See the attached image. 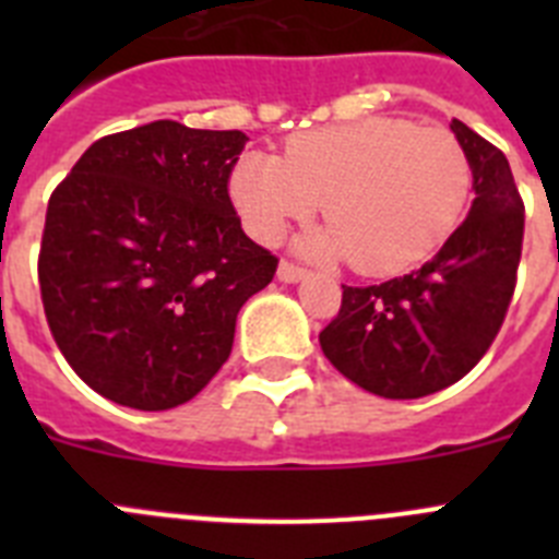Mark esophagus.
Instances as JSON below:
<instances>
[{"mask_svg":"<svg viewBox=\"0 0 559 559\" xmlns=\"http://www.w3.org/2000/svg\"><path fill=\"white\" fill-rule=\"evenodd\" d=\"M276 276H280L283 283H299V280H305V276H308V271L299 269V265H294V263H288V260H283V263H280V269H276Z\"/></svg>","mask_w":559,"mask_h":559,"instance_id":"34e87169","label":"esophagus"}]
</instances>
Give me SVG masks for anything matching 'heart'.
I'll return each mask as SVG.
<instances>
[{
  "label": "heart",
  "mask_w": 559,
  "mask_h": 559,
  "mask_svg": "<svg viewBox=\"0 0 559 559\" xmlns=\"http://www.w3.org/2000/svg\"><path fill=\"white\" fill-rule=\"evenodd\" d=\"M471 162L445 128L364 117L294 133L283 159L246 153L229 192L251 237L274 243L324 201L330 226L305 254L349 257L360 274L389 276L431 257L456 229L471 195Z\"/></svg>",
  "instance_id": "b5f03b06"
}]
</instances>
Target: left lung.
<instances>
[{"label":"left lung","instance_id":"obj_1","mask_svg":"<svg viewBox=\"0 0 559 559\" xmlns=\"http://www.w3.org/2000/svg\"><path fill=\"white\" fill-rule=\"evenodd\" d=\"M473 170L471 215L423 269L389 283L341 285V310L319 333L355 386L389 400L448 389L490 349L512 302L523 201L510 162L462 120L451 122Z\"/></svg>","mask_w":559,"mask_h":559}]
</instances>
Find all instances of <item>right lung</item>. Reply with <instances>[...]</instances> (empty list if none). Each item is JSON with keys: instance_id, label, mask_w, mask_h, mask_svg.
<instances>
[{"instance_id": "right-lung-1", "label": "right lung", "mask_w": 559, "mask_h": 559, "mask_svg": "<svg viewBox=\"0 0 559 559\" xmlns=\"http://www.w3.org/2000/svg\"><path fill=\"white\" fill-rule=\"evenodd\" d=\"M249 136L156 120L103 136L49 195L38 285L83 383L167 412L215 378L276 257L240 229L229 176Z\"/></svg>"}]
</instances>
